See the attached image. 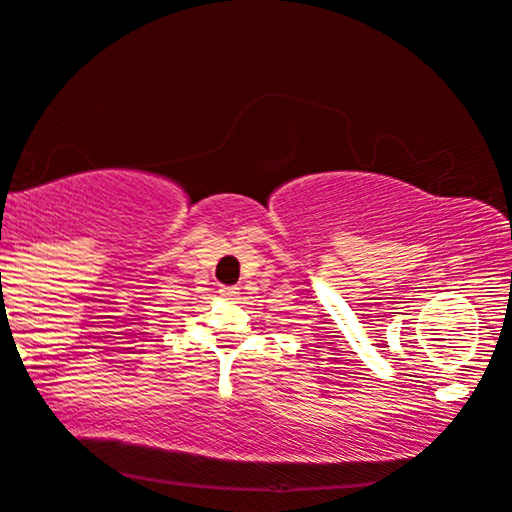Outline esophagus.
<instances>
[{
  "label": "esophagus",
  "instance_id": "1",
  "mask_svg": "<svg viewBox=\"0 0 512 512\" xmlns=\"http://www.w3.org/2000/svg\"><path fill=\"white\" fill-rule=\"evenodd\" d=\"M238 288H233V285H231V288H229V285H222V288H220V297H224V299H236L238 297Z\"/></svg>",
  "mask_w": 512,
  "mask_h": 512
}]
</instances>
